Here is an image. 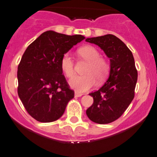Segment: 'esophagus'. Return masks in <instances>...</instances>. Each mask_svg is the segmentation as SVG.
<instances>
[{
	"label": "esophagus",
	"instance_id": "obj_1",
	"mask_svg": "<svg viewBox=\"0 0 157 157\" xmlns=\"http://www.w3.org/2000/svg\"><path fill=\"white\" fill-rule=\"evenodd\" d=\"M82 95H83V94L78 93V92H75V93H74V96L75 97H80L82 96Z\"/></svg>",
	"mask_w": 157,
	"mask_h": 157
}]
</instances>
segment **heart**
<instances>
[{
  "label": "heart",
  "mask_w": 157,
  "mask_h": 157,
  "mask_svg": "<svg viewBox=\"0 0 157 157\" xmlns=\"http://www.w3.org/2000/svg\"><path fill=\"white\" fill-rule=\"evenodd\" d=\"M79 55L89 62L83 76H76L69 81V85L79 93H83L91 90L95 85V80L101 82L108 77L110 71V65L106 59L100 57V52L92 46H85L78 50ZM61 67L67 77L74 74L73 58L69 53H65L61 60Z\"/></svg>",
  "instance_id": "obj_1"
}]
</instances>
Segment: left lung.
Listing matches in <instances>:
<instances>
[{
  "label": "left lung",
  "instance_id": "left-lung-1",
  "mask_svg": "<svg viewBox=\"0 0 157 157\" xmlns=\"http://www.w3.org/2000/svg\"><path fill=\"white\" fill-rule=\"evenodd\" d=\"M86 41L98 46L110 59L109 77L99 90L89 94L94 102L86 110L92 122L107 124L120 117L134 98L138 71L132 52L116 36L106 34Z\"/></svg>",
  "mask_w": 157,
  "mask_h": 157
}]
</instances>
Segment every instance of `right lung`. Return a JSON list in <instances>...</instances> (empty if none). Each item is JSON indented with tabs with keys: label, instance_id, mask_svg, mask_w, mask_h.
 Returning <instances> with one entry per match:
<instances>
[{
	"label": "right lung",
	"instance_id": "1",
	"mask_svg": "<svg viewBox=\"0 0 157 157\" xmlns=\"http://www.w3.org/2000/svg\"><path fill=\"white\" fill-rule=\"evenodd\" d=\"M85 37L47 31L28 47L18 66V95L28 113L41 123L63 115L74 97L61 67L62 58Z\"/></svg>",
	"mask_w": 157,
	"mask_h": 157
}]
</instances>
